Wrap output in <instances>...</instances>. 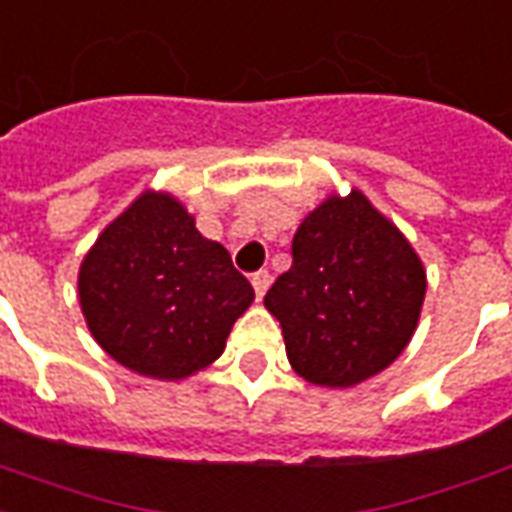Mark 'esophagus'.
<instances>
[{
	"instance_id": "esophagus-1",
	"label": "esophagus",
	"mask_w": 512,
	"mask_h": 512,
	"mask_svg": "<svg viewBox=\"0 0 512 512\" xmlns=\"http://www.w3.org/2000/svg\"><path fill=\"white\" fill-rule=\"evenodd\" d=\"M250 284L256 289V297L262 300L264 292H267V286H270V273H267V270H256V273L250 275Z\"/></svg>"
}]
</instances>
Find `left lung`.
<instances>
[{
	"instance_id": "obj_1",
	"label": "left lung",
	"mask_w": 512,
	"mask_h": 512,
	"mask_svg": "<svg viewBox=\"0 0 512 512\" xmlns=\"http://www.w3.org/2000/svg\"><path fill=\"white\" fill-rule=\"evenodd\" d=\"M424 289V267L408 239L353 190L300 223L292 267L267 289L264 306L281 322L297 375L344 389L405 350Z\"/></svg>"
}]
</instances>
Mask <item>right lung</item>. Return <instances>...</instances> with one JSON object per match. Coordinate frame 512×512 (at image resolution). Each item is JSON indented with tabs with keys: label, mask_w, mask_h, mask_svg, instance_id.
I'll list each match as a JSON object with an SVG mask.
<instances>
[{
	"label": "right lung",
	"mask_w": 512,
	"mask_h": 512,
	"mask_svg": "<svg viewBox=\"0 0 512 512\" xmlns=\"http://www.w3.org/2000/svg\"><path fill=\"white\" fill-rule=\"evenodd\" d=\"M96 342L132 372L179 380L212 364L253 286L184 206L146 192L104 228L79 270Z\"/></svg>",
	"instance_id": "right-lung-1"
}]
</instances>
